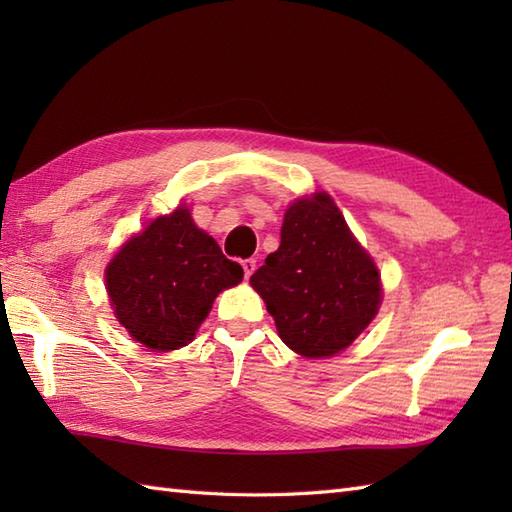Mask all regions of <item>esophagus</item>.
I'll use <instances>...</instances> for the list:
<instances>
[{"mask_svg":"<svg viewBox=\"0 0 512 512\" xmlns=\"http://www.w3.org/2000/svg\"><path fill=\"white\" fill-rule=\"evenodd\" d=\"M242 268H244V277H246V279H250V275L255 273L257 262H255V259H246V262H242Z\"/></svg>","mask_w":512,"mask_h":512,"instance_id":"1","label":"esophagus"}]
</instances>
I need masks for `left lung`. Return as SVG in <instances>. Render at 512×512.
Instances as JSON below:
<instances>
[{
    "label": "left lung",
    "mask_w": 512,
    "mask_h": 512,
    "mask_svg": "<svg viewBox=\"0 0 512 512\" xmlns=\"http://www.w3.org/2000/svg\"><path fill=\"white\" fill-rule=\"evenodd\" d=\"M250 286L275 319L279 339L306 358L343 352L383 301L374 259L323 191L288 206L281 244Z\"/></svg>",
    "instance_id": "obj_1"
}]
</instances>
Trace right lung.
I'll use <instances>...</instances> for the list:
<instances>
[{
    "label": "right lung",
    "mask_w": 512,
    "mask_h": 512,
    "mask_svg": "<svg viewBox=\"0 0 512 512\" xmlns=\"http://www.w3.org/2000/svg\"><path fill=\"white\" fill-rule=\"evenodd\" d=\"M242 277V266L195 226L187 206L151 220L105 268L118 323L151 352L191 343L215 297Z\"/></svg>",
    "instance_id": "add662e5"
}]
</instances>
